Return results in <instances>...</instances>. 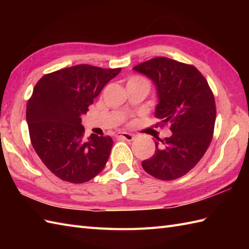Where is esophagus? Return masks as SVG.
Listing matches in <instances>:
<instances>
[{"instance_id":"34e87169","label":"esophagus","mask_w":249,"mask_h":249,"mask_svg":"<svg viewBox=\"0 0 249 249\" xmlns=\"http://www.w3.org/2000/svg\"><path fill=\"white\" fill-rule=\"evenodd\" d=\"M116 138L124 139L126 141H133L135 139V136L131 134H128V133H119V134H116Z\"/></svg>"}]
</instances>
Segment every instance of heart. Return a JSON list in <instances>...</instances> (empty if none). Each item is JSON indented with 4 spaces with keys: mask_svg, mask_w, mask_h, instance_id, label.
I'll use <instances>...</instances> for the list:
<instances>
[{
    "mask_svg": "<svg viewBox=\"0 0 249 249\" xmlns=\"http://www.w3.org/2000/svg\"><path fill=\"white\" fill-rule=\"evenodd\" d=\"M129 82H144V83L147 84V82L144 80V79H142L140 77H133L129 80Z\"/></svg>",
    "mask_w": 249,
    "mask_h": 249,
    "instance_id": "1",
    "label": "heart"
}]
</instances>
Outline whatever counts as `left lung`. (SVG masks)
Here are the masks:
<instances>
[{
    "mask_svg": "<svg viewBox=\"0 0 249 249\" xmlns=\"http://www.w3.org/2000/svg\"><path fill=\"white\" fill-rule=\"evenodd\" d=\"M133 70L151 79L158 104L155 116L171 125L172 135L155 141V153L142 161L152 177L171 181L197 165L212 141L216 119L213 93L193 65L168 57H155Z\"/></svg>",
    "mask_w": 249,
    "mask_h": 249,
    "instance_id": "1",
    "label": "left lung"
}]
</instances>
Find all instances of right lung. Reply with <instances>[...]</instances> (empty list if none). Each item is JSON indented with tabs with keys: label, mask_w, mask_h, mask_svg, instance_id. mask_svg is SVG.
Returning <instances> with one entry per match:
<instances>
[{
	"label": "right lung",
	"mask_w": 249,
	"mask_h": 249,
	"mask_svg": "<svg viewBox=\"0 0 249 249\" xmlns=\"http://www.w3.org/2000/svg\"><path fill=\"white\" fill-rule=\"evenodd\" d=\"M120 71L81 64L48 73L36 83L26 106L31 142L45 166L63 181L88 182L105 168L113 141L94 134L84 140L81 115Z\"/></svg>",
	"instance_id": "add662e5"
}]
</instances>
